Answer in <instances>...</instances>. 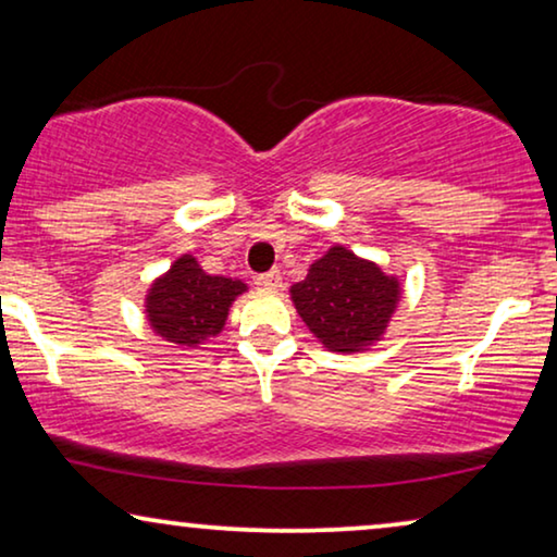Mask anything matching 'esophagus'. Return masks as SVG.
<instances>
[{
    "mask_svg": "<svg viewBox=\"0 0 557 557\" xmlns=\"http://www.w3.org/2000/svg\"><path fill=\"white\" fill-rule=\"evenodd\" d=\"M258 284L263 288H281V271L278 269H271L258 276Z\"/></svg>",
    "mask_w": 557,
    "mask_h": 557,
    "instance_id": "obj_1",
    "label": "esophagus"
}]
</instances>
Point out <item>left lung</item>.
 Segmentation results:
<instances>
[{
  "mask_svg": "<svg viewBox=\"0 0 557 557\" xmlns=\"http://www.w3.org/2000/svg\"><path fill=\"white\" fill-rule=\"evenodd\" d=\"M288 294L322 347L355 355L383 339L403 288L400 278L387 276L375 261L355 256L345 246H332Z\"/></svg>",
  "mask_w": 557,
  "mask_h": 557,
  "instance_id": "1",
  "label": "left lung"
}]
</instances>
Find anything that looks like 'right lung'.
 Wrapping results in <instances>:
<instances>
[{"instance_id":"right-lung-1","label":"right lung","mask_w":557,"mask_h":557,"mask_svg":"<svg viewBox=\"0 0 557 557\" xmlns=\"http://www.w3.org/2000/svg\"><path fill=\"white\" fill-rule=\"evenodd\" d=\"M248 286L240 278L205 273L193 253L180 256L170 271L151 281L144 314L154 334L180 347H200L223 332L227 311Z\"/></svg>"}]
</instances>
